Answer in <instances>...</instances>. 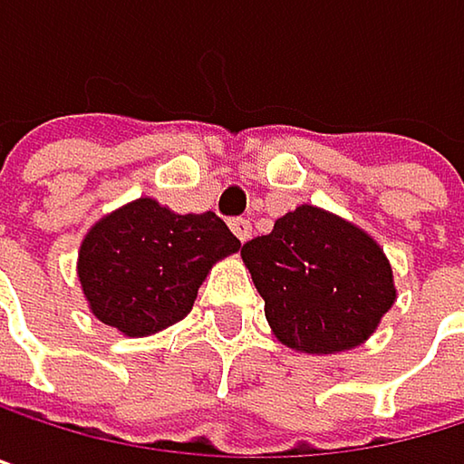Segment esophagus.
Returning a JSON list of instances; mask_svg holds the SVG:
<instances>
[{"label":"esophagus","instance_id":"1","mask_svg":"<svg viewBox=\"0 0 464 464\" xmlns=\"http://www.w3.org/2000/svg\"><path fill=\"white\" fill-rule=\"evenodd\" d=\"M230 230H234L239 242H247L253 237V222L245 217H237V219H230Z\"/></svg>","mask_w":464,"mask_h":464}]
</instances>
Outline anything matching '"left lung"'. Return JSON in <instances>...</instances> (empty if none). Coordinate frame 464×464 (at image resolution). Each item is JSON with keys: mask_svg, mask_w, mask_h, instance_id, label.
<instances>
[{"mask_svg": "<svg viewBox=\"0 0 464 464\" xmlns=\"http://www.w3.org/2000/svg\"><path fill=\"white\" fill-rule=\"evenodd\" d=\"M275 337L299 353L362 345L397 299L392 264L353 222L296 206L242 247Z\"/></svg>", "mask_w": 464, "mask_h": 464, "instance_id": "1", "label": "left lung"}]
</instances>
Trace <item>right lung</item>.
Instances as JSON below:
<instances>
[{
	"label": "right lung",
	"instance_id": "add662e5",
	"mask_svg": "<svg viewBox=\"0 0 464 464\" xmlns=\"http://www.w3.org/2000/svg\"><path fill=\"white\" fill-rule=\"evenodd\" d=\"M242 242L214 214H176L138 198L97 219L78 250V280L89 310L127 337L181 321L208 269Z\"/></svg>",
	"mask_w": 464,
	"mask_h": 464
}]
</instances>
